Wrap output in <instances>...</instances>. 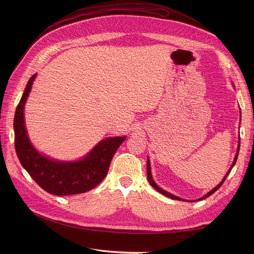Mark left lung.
<instances>
[{"mask_svg": "<svg viewBox=\"0 0 254 254\" xmlns=\"http://www.w3.org/2000/svg\"><path fill=\"white\" fill-rule=\"evenodd\" d=\"M241 113V112H240ZM240 117H241V115H240ZM240 122H241V120H240ZM239 140H240V136H239ZM239 150H240V141H239V143H238V148H237V153H236V155H235V158H234V162H233V164H232V166H231V168H230V170L228 171V173H226V175L223 177V179L221 180V182L217 185V186H215L214 189H213L212 190H210L209 192H207L205 195H203L202 197H199V198H197L196 201H201V199H204V198H206V197H208V196H210L212 193H214L220 186L223 184V182H224V180L226 179V177H228V175L230 174V172H231V170L233 169V167L235 166V164H236V162H237V158H238V154H239ZM147 179H148V182L150 183V185L152 186V188L154 189V190H156L158 192H161L162 194H164V195H166V196H168V197H170V198H173V199H178V201H184V202H194V201H190V199H184V198H181V197H179V196H176V195H174V194H172V193H170V192H168V191H166L165 190H163V189H161L159 188V186L154 182V180H153V178H152V175H151V170H150V162H149V158L147 159Z\"/></svg>", "mask_w": 254, "mask_h": 254, "instance_id": "8db88e82", "label": "left lung"}]
</instances>
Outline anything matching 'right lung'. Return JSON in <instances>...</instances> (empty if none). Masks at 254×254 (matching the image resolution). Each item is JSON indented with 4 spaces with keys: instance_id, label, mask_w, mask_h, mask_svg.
Returning <instances> with one entry per match:
<instances>
[{
    "instance_id": "1",
    "label": "right lung",
    "mask_w": 254,
    "mask_h": 254,
    "mask_svg": "<svg viewBox=\"0 0 254 254\" xmlns=\"http://www.w3.org/2000/svg\"><path fill=\"white\" fill-rule=\"evenodd\" d=\"M37 74L26 83L14 115V144L21 166L38 185L56 195L83 193L106 177L113 155L126 137L103 139L85 156L73 162L53 159L39 152L30 141L24 123V105Z\"/></svg>"
}]
</instances>
